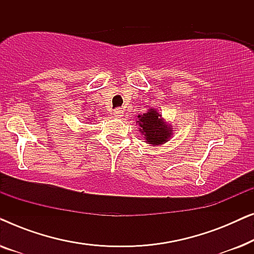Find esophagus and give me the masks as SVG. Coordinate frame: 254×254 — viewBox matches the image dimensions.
Returning <instances> with one entry per match:
<instances>
[{
    "label": "esophagus",
    "instance_id": "esophagus-1",
    "mask_svg": "<svg viewBox=\"0 0 254 254\" xmlns=\"http://www.w3.org/2000/svg\"><path fill=\"white\" fill-rule=\"evenodd\" d=\"M113 116L116 117V118H121V117L124 116V111L120 110V109L114 110V111H113Z\"/></svg>",
    "mask_w": 254,
    "mask_h": 254
}]
</instances>
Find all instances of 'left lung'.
Wrapping results in <instances>:
<instances>
[{
    "mask_svg": "<svg viewBox=\"0 0 254 254\" xmlns=\"http://www.w3.org/2000/svg\"><path fill=\"white\" fill-rule=\"evenodd\" d=\"M136 125L140 126L138 130L143 135L144 142L152 147L166 143L173 135L171 124L166 123L156 109H149L142 116L138 114Z\"/></svg>",
    "mask_w": 254,
    "mask_h": 254,
    "instance_id": "1",
    "label": "left lung"
}]
</instances>
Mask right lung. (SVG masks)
Masks as SVG:
<instances>
[{"label":"right lung","mask_w":254,"mask_h":254,"mask_svg":"<svg viewBox=\"0 0 254 254\" xmlns=\"http://www.w3.org/2000/svg\"><path fill=\"white\" fill-rule=\"evenodd\" d=\"M88 119H89V118H88Z\"/></svg>","instance_id":"add662e5"}]
</instances>
